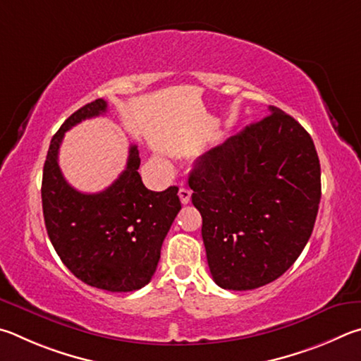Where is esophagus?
<instances>
[{"label":"esophagus","instance_id":"obj_1","mask_svg":"<svg viewBox=\"0 0 361 361\" xmlns=\"http://www.w3.org/2000/svg\"><path fill=\"white\" fill-rule=\"evenodd\" d=\"M179 198L182 201V204H188L190 203V198H192V190L185 185H182L179 188Z\"/></svg>","mask_w":361,"mask_h":361}]
</instances>
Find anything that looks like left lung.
Here are the masks:
<instances>
[{"label": "left lung", "instance_id": "obj_1", "mask_svg": "<svg viewBox=\"0 0 361 361\" xmlns=\"http://www.w3.org/2000/svg\"><path fill=\"white\" fill-rule=\"evenodd\" d=\"M214 282L252 290L296 262L314 230L320 163L312 137L279 107L201 155L188 179Z\"/></svg>", "mask_w": 361, "mask_h": 361}]
</instances>
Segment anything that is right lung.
Wrapping results in <instances>:
<instances>
[{
	"mask_svg": "<svg viewBox=\"0 0 361 361\" xmlns=\"http://www.w3.org/2000/svg\"><path fill=\"white\" fill-rule=\"evenodd\" d=\"M106 111V101L94 99L54 135L42 173L44 222L60 260L78 279L107 292H133L150 282L182 206L174 185L163 192L145 188L137 173V145H130L125 171L106 190L82 193L68 184L59 166L63 136Z\"/></svg>",
	"mask_w": 361,
	"mask_h": 361,
	"instance_id": "right-lung-1",
	"label": "right lung"
}]
</instances>
